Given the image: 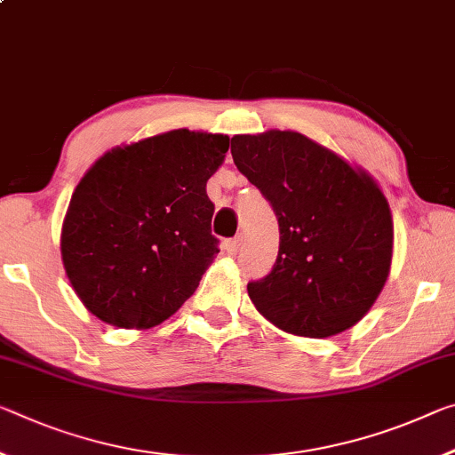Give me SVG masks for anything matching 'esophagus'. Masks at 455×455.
<instances>
[{
	"label": "esophagus",
	"instance_id": "esophagus-1",
	"mask_svg": "<svg viewBox=\"0 0 455 455\" xmlns=\"http://www.w3.org/2000/svg\"><path fill=\"white\" fill-rule=\"evenodd\" d=\"M225 249H227L228 255H235L236 251L241 249V236H236V239H228V241L225 243Z\"/></svg>",
	"mask_w": 455,
	"mask_h": 455
}]
</instances>
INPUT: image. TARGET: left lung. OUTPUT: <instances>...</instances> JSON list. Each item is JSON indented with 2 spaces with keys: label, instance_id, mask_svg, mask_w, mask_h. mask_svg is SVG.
<instances>
[{
  "label": "left lung",
  "instance_id": "left-lung-1",
  "mask_svg": "<svg viewBox=\"0 0 455 455\" xmlns=\"http://www.w3.org/2000/svg\"><path fill=\"white\" fill-rule=\"evenodd\" d=\"M230 154L279 222L275 265L247 285L255 307L295 336L355 326L391 273L393 216L379 184L298 132L235 135Z\"/></svg>",
  "mask_w": 455,
  "mask_h": 455
}]
</instances>
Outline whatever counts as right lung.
Segmentation results:
<instances>
[{
  "instance_id": "obj_1",
  "label": "right lung",
  "mask_w": 455,
  "mask_h": 455,
  "mask_svg": "<svg viewBox=\"0 0 455 455\" xmlns=\"http://www.w3.org/2000/svg\"><path fill=\"white\" fill-rule=\"evenodd\" d=\"M228 135L174 129L100 156L72 194L60 253L99 320L146 330L174 315L219 253L206 182Z\"/></svg>"
}]
</instances>
